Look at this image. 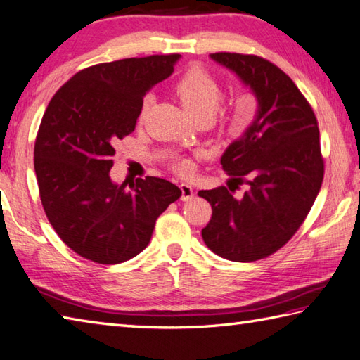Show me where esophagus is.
I'll return each mask as SVG.
<instances>
[{
  "mask_svg": "<svg viewBox=\"0 0 360 360\" xmlns=\"http://www.w3.org/2000/svg\"><path fill=\"white\" fill-rule=\"evenodd\" d=\"M180 189H181V200L183 202H188L194 198V189L189 186L188 183H181Z\"/></svg>",
  "mask_w": 360,
  "mask_h": 360,
  "instance_id": "1",
  "label": "esophagus"
}]
</instances>
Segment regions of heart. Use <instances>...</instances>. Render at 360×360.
Listing matches in <instances>:
<instances>
[{"label":"heart","instance_id":"heart-1","mask_svg":"<svg viewBox=\"0 0 360 360\" xmlns=\"http://www.w3.org/2000/svg\"><path fill=\"white\" fill-rule=\"evenodd\" d=\"M175 94L180 98L183 108L194 119L200 116L213 117L222 97L218 81L207 70H203L202 67H191V69L183 73L177 84H175ZM148 103H150L148 97L142 101L141 117L146 114ZM188 167V162L185 161L179 165V169L183 172H186Z\"/></svg>","mask_w":360,"mask_h":360}]
</instances>
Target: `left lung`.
I'll list each match as a JSON object with an SVG mask.
<instances>
[{"label":"left lung","mask_w":360,"mask_h":360,"mask_svg":"<svg viewBox=\"0 0 360 360\" xmlns=\"http://www.w3.org/2000/svg\"><path fill=\"white\" fill-rule=\"evenodd\" d=\"M249 87L255 117L221 157L233 181L249 189L233 198L226 186L202 189L213 214L202 238L222 259L254 262L279 250L306 219L320 193L324 162L318 122L287 73L269 60L240 53H213Z\"/></svg>","instance_id":"8db88e82"}]
</instances>
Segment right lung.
Segmentation results:
<instances>
[{
	"label": "right lung",
	"mask_w": 360,
	"mask_h": 360,
	"mask_svg": "<svg viewBox=\"0 0 360 360\" xmlns=\"http://www.w3.org/2000/svg\"><path fill=\"white\" fill-rule=\"evenodd\" d=\"M180 54L97 64L67 81L46 106L34 146L40 200L73 252L103 264L136 257L177 185L158 177L125 188L110 177L114 144L134 131L142 98L169 78Z\"/></svg>",
	"instance_id": "right-lung-1"
}]
</instances>
